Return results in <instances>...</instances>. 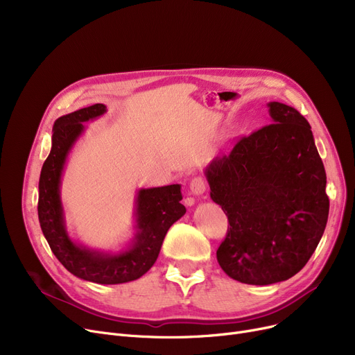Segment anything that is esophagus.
I'll use <instances>...</instances> for the list:
<instances>
[{
  "label": "esophagus",
  "mask_w": 355,
  "mask_h": 355,
  "mask_svg": "<svg viewBox=\"0 0 355 355\" xmlns=\"http://www.w3.org/2000/svg\"><path fill=\"white\" fill-rule=\"evenodd\" d=\"M206 181H204V178L201 177H194L190 182V193L196 197H201L204 193H206Z\"/></svg>",
  "instance_id": "esophagus-1"
}]
</instances>
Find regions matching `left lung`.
<instances>
[{"label": "left lung", "mask_w": 355, "mask_h": 355, "mask_svg": "<svg viewBox=\"0 0 355 355\" xmlns=\"http://www.w3.org/2000/svg\"><path fill=\"white\" fill-rule=\"evenodd\" d=\"M268 107L270 125L204 170L210 197L230 223L218 265L234 281L260 286L306 265L329 213L325 168L308 121L281 102Z\"/></svg>", "instance_id": "obj_1"}]
</instances>
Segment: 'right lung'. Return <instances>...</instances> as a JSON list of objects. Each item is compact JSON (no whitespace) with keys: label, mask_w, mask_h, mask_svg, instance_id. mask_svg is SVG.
<instances>
[{"label":"right lung","mask_w":355,"mask_h":355,"mask_svg":"<svg viewBox=\"0 0 355 355\" xmlns=\"http://www.w3.org/2000/svg\"><path fill=\"white\" fill-rule=\"evenodd\" d=\"M105 114L106 106L96 103L54 122L51 149L39 181L37 210L51 252L71 275L93 284L118 285L137 281L153 268L168 229L185 214V207L181 204L180 184L139 189L134 209V237L121 250L92 249L69 234L60 196L62 175L73 146L85 134L83 123Z\"/></svg>","instance_id":"add662e5"}]
</instances>
